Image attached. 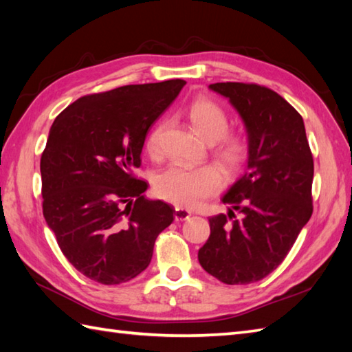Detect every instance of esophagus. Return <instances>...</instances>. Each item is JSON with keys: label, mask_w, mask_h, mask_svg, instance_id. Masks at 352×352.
<instances>
[{"label": "esophagus", "mask_w": 352, "mask_h": 352, "mask_svg": "<svg viewBox=\"0 0 352 352\" xmlns=\"http://www.w3.org/2000/svg\"><path fill=\"white\" fill-rule=\"evenodd\" d=\"M175 221H186L189 219L192 216V212L188 210V208H183V207H175Z\"/></svg>", "instance_id": "1"}]
</instances>
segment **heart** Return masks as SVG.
Wrapping results in <instances>:
<instances>
[{
	"instance_id": "1",
	"label": "heart",
	"mask_w": 352,
	"mask_h": 352,
	"mask_svg": "<svg viewBox=\"0 0 352 352\" xmlns=\"http://www.w3.org/2000/svg\"><path fill=\"white\" fill-rule=\"evenodd\" d=\"M189 119L198 136L208 145L216 144L214 155L230 174L237 172L248 154L246 142L236 134H227L228 116L223 109L210 100H197L189 109ZM163 122L149 133L146 148L157 153ZM222 188V175L212 166L186 168L170 164L154 177V190L160 198L180 207H195L201 201L214 195Z\"/></svg>"
}]
</instances>
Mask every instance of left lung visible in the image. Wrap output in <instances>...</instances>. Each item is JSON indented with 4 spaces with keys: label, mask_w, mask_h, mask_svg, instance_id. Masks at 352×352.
<instances>
[{
    "label": "left lung",
    "mask_w": 352,
    "mask_h": 352,
    "mask_svg": "<svg viewBox=\"0 0 352 352\" xmlns=\"http://www.w3.org/2000/svg\"><path fill=\"white\" fill-rule=\"evenodd\" d=\"M208 89L241 116L248 157L243 175L222 197L228 213L208 219L198 260L222 283L250 284L278 267L310 219L313 157L301 115L276 92L245 83ZM234 211L239 218L230 223Z\"/></svg>",
    "instance_id": "8db88e82"
}]
</instances>
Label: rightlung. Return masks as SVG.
<instances>
[{
  "mask_svg": "<svg viewBox=\"0 0 352 352\" xmlns=\"http://www.w3.org/2000/svg\"><path fill=\"white\" fill-rule=\"evenodd\" d=\"M184 80L130 85L87 95L52 122L41 159L43 218L69 263L101 284L130 281L148 267L175 210L146 199L131 172L149 126Z\"/></svg>",
  "mask_w": 352,
  "mask_h": 352,
  "instance_id": "obj_1",
  "label": "right lung"
}]
</instances>
